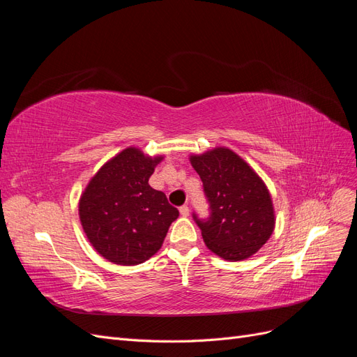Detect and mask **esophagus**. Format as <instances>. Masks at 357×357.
<instances>
[{
    "label": "esophagus",
    "instance_id": "1",
    "mask_svg": "<svg viewBox=\"0 0 357 357\" xmlns=\"http://www.w3.org/2000/svg\"><path fill=\"white\" fill-rule=\"evenodd\" d=\"M180 214L181 215H189V207H188V205H181V207H180Z\"/></svg>",
    "mask_w": 357,
    "mask_h": 357
}]
</instances>
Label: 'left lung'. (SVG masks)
<instances>
[{
	"label": "left lung",
	"instance_id": "left-lung-1",
	"mask_svg": "<svg viewBox=\"0 0 357 357\" xmlns=\"http://www.w3.org/2000/svg\"><path fill=\"white\" fill-rule=\"evenodd\" d=\"M190 164L202 180L208 218L192 214L204 243L226 261H243L261 248L274 231L273 201L264 181L232 150L219 147Z\"/></svg>",
	"mask_w": 357,
	"mask_h": 357
}]
</instances>
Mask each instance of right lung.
Returning a JSON list of instances; mask_svg holds the SVG:
<instances>
[{
    "label": "right lung",
    "mask_w": 357,
    "mask_h": 357,
    "mask_svg": "<svg viewBox=\"0 0 357 357\" xmlns=\"http://www.w3.org/2000/svg\"><path fill=\"white\" fill-rule=\"evenodd\" d=\"M160 156L149 158L129 147L96 172L79 204L88 240L102 257L117 265H138L164 243L178 210L149 178Z\"/></svg>",
    "instance_id": "1"
}]
</instances>
